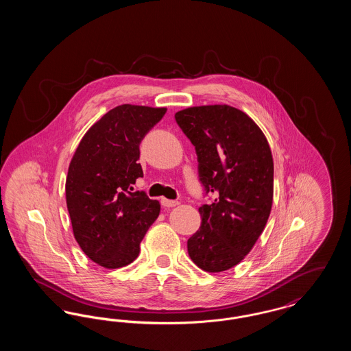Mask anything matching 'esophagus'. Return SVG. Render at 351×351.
Instances as JSON below:
<instances>
[{
  "label": "esophagus",
  "mask_w": 351,
  "mask_h": 351,
  "mask_svg": "<svg viewBox=\"0 0 351 351\" xmlns=\"http://www.w3.org/2000/svg\"><path fill=\"white\" fill-rule=\"evenodd\" d=\"M160 202H162V205H163V206H167V208H172V206L179 205V201L168 200V199H162Z\"/></svg>",
  "instance_id": "esophagus-1"
}]
</instances>
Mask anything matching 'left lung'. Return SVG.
<instances>
[{
	"label": "left lung",
	"instance_id": "obj_1",
	"mask_svg": "<svg viewBox=\"0 0 351 351\" xmlns=\"http://www.w3.org/2000/svg\"><path fill=\"white\" fill-rule=\"evenodd\" d=\"M175 119L195 146L204 196H215L199 208L201 226L186 242L188 254L204 271H226L250 252L267 223L274 196L267 139L229 105L188 108Z\"/></svg>",
	"mask_w": 351,
	"mask_h": 351
}]
</instances>
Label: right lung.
Returning <instances> with one entry per match:
<instances>
[{
  "label": "right lung",
  "mask_w": 351,
  "mask_h": 351,
  "mask_svg": "<svg viewBox=\"0 0 351 351\" xmlns=\"http://www.w3.org/2000/svg\"><path fill=\"white\" fill-rule=\"evenodd\" d=\"M166 108L121 105L84 135L71 160L66 182L75 239L105 268L130 265L139 243L159 216V201L133 191L143 178L139 145L166 114Z\"/></svg>",
  "instance_id": "right-lung-1"
}]
</instances>
